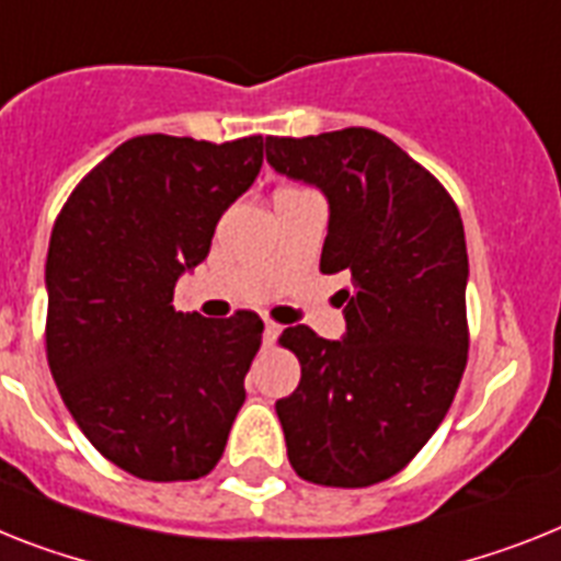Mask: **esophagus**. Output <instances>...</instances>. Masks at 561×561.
Masks as SVG:
<instances>
[{
  "instance_id": "obj_1",
  "label": "esophagus",
  "mask_w": 561,
  "mask_h": 561,
  "mask_svg": "<svg viewBox=\"0 0 561 561\" xmlns=\"http://www.w3.org/2000/svg\"><path fill=\"white\" fill-rule=\"evenodd\" d=\"M276 339H279V324L265 322V331H262V342H265V345H273Z\"/></svg>"
}]
</instances>
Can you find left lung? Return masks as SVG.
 Here are the masks:
<instances>
[{
    "mask_svg": "<svg viewBox=\"0 0 561 561\" xmlns=\"http://www.w3.org/2000/svg\"><path fill=\"white\" fill-rule=\"evenodd\" d=\"M267 164L322 191V273H351L339 290L345 333L282 331L302 379L276 402L288 459L308 482L368 488L425 448L468 362V248L448 191L368 128L265 139Z\"/></svg>",
    "mask_w": 561,
    "mask_h": 561,
    "instance_id": "1",
    "label": "left lung"
}]
</instances>
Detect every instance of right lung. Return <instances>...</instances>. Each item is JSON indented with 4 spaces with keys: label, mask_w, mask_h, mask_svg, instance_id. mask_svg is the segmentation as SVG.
<instances>
[{
    "label": "right lung",
    "mask_w": 561,
    "mask_h": 561,
    "mask_svg": "<svg viewBox=\"0 0 561 561\" xmlns=\"http://www.w3.org/2000/svg\"><path fill=\"white\" fill-rule=\"evenodd\" d=\"M262 150V136H136L79 182L50 233V374L93 448L139 479L205 477L244 402L262 319L179 313L173 288L205 262Z\"/></svg>",
    "instance_id": "right-lung-1"
}]
</instances>
